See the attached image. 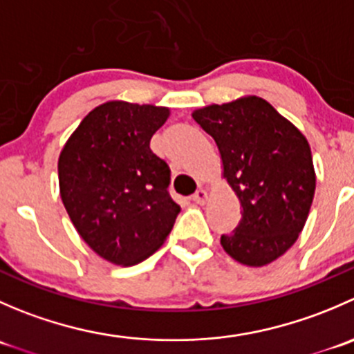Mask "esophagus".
<instances>
[{"label":"esophagus","instance_id":"1","mask_svg":"<svg viewBox=\"0 0 354 354\" xmlns=\"http://www.w3.org/2000/svg\"><path fill=\"white\" fill-rule=\"evenodd\" d=\"M192 202L195 203H205L207 202V192L205 190H197L194 195H192Z\"/></svg>","mask_w":354,"mask_h":354}]
</instances>
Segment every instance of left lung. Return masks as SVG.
<instances>
[{
  "label": "left lung",
  "mask_w": 354,
  "mask_h": 354,
  "mask_svg": "<svg viewBox=\"0 0 354 354\" xmlns=\"http://www.w3.org/2000/svg\"><path fill=\"white\" fill-rule=\"evenodd\" d=\"M192 116L216 142L223 176L241 203L240 224L221 236L224 252L248 267L274 262L298 240L315 195L308 140L257 95Z\"/></svg>",
  "instance_id": "left-lung-1"
}]
</instances>
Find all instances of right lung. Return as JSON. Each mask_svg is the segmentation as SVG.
<instances>
[{"label": "right lung", "mask_w": 354, "mask_h": 354, "mask_svg": "<svg viewBox=\"0 0 354 354\" xmlns=\"http://www.w3.org/2000/svg\"><path fill=\"white\" fill-rule=\"evenodd\" d=\"M167 118L162 106L104 102L82 120L59 154L68 216L82 240L114 266L151 257L180 214L167 192L169 167L151 151Z\"/></svg>", "instance_id": "obj_1"}]
</instances>
